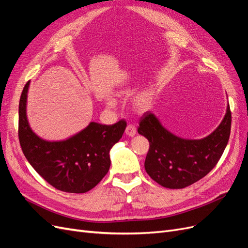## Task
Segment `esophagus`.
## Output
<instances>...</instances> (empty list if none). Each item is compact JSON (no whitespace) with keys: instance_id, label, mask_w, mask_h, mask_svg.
I'll return each instance as SVG.
<instances>
[{"instance_id":"obj_1","label":"esophagus","mask_w":248,"mask_h":248,"mask_svg":"<svg viewBox=\"0 0 248 248\" xmlns=\"http://www.w3.org/2000/svg\"><path fill=\"white\" fill-rule=\"evenodd\" d=\"M125 133H126L128 137H134V136H136V133H137L136 126L132 125V124L127 125L126 129H125Z\"/></svg>"}]
</instances>
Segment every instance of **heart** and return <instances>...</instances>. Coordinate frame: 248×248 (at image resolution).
<instances>
[{"mask_svg":"<svg viewBox=\"0 0 248 248\" xmlns=\"http://www.w3.org/2000/svg\"><path fill=\"white\" fill-rule=\"evenodd\" d=\"M132 93H133L132 88H125L119 92V95L127 97V96H130ZM153 101H154V95L152 92L150 91L140 92L133 96V98L131 100V108L134 111L141 114V112H145L148 109L151 108V107L153 106ZM107 104L109 108H114L116 106V102L112 98H108Z\"/></svg>","mask_w":248,"mask_h":248,"instance_id":"heart-1","label":"heart"}]
</instances>
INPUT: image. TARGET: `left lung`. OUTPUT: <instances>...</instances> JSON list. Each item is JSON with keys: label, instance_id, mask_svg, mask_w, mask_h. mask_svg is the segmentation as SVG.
I'll list each match as a JSON object with an SVG mask.
<instances>
[{"label": "left lung", "instance_id": "1", "mask_svg": "<svg viewBox=\"0 0 248 248\" xmlns=\"http://www.w3.org/2000/svg\"><path fill=\"white\" fill-rule=\"evenodd\" d=\"M228 104L219 126L201 140H185L167 130L152 112L140 118L138 132L150 142L145 160L147 174L159 185L180 189L204 178L220 159L231 133Z\"/></svg>", "mask_w": 248, "mask_h": 248}]
</instances>
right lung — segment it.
<instances>
[{
	"instance_id": "1",
	"label": "right lung",
	"mask_w": 248,
	"mask_h": 248,
	"mask_svg": "<svg viewBox=\"0 0 248 248\" xmlns=\"http://www.w3.org/2000/svg\"><path fill=\"white\" fill-rule=\"evenodd\" d=\"M28 81L19 99L18 139L26 158L55 188L84 193L98 184L110 167L109 151L122 138L125 120L112 125L91 122L65 140L48 141L33 132L27 118Z\"/></svg>"
}]
</instances>
